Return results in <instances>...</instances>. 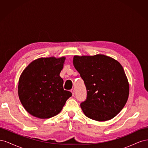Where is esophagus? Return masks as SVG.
Masks as SVG:
<instances>
[{
	"mask_svg": "<svg viewBox=\"0 0 148 148\" xmlns=\"http://www.w3.org/2000/svg\"><path fill=\"white\" fill-rule=\"evenodd\" d=\"M71 93H72V96H75V91L73 90V89H71Z\"/></svg>",
	"mask_w": 148,
	"mask_h": 148,
	"instance_id": "obj_1",
	"label": "esophagus"
}]
</instances>
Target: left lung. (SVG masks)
<instances>
[{
    "label": "left lung",
    "instance_id": "1",
    "mask_svg": "<svg viewBox=\"0 0 148 148\" xmlns=\"http://www.w3.org/2000/svg\"><path fill=\"white\" fill-rule=\"evenodd\" d=\"M75 68L83 79L87 97L80 104L84 115L96 121L113 119L128 100L129 84L122 66L110 57L75 56Z\"/></svg>",
    "mask_w": 148,
    "mask_h": 148
}]
</instances>
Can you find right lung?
Segmentation results:
<instances>
[{
	"label": "right lung",
	"instance_id": "1",
	"mask_svg": "<svg viewBox=\"0 0 148 148\" xmlns=\"http://www.w3.org/2000/svg\"><path fill=\"white\" fill-rule=\"evenodd\" d=\"M65 57L39 58L21 73L18 87L20 100L29 114L49 119L59 114L72 94L64 90L60 77Z\"/></svg>",
	"mask_w": 148,
	"mask_h": 148
}]
</instances>
